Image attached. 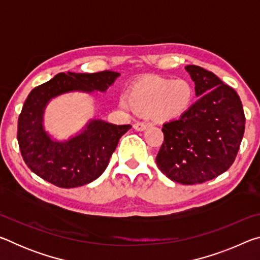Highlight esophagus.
Instances as JSON below:
<instances>
[{
  "label": "esophagus",
  "mask_w": 260,
  "mask_h": 260,
  "mask_svg": "<svg viewBox=\"0 0 260 260\" xmlns=\"http://www.w3.org/2000/svg\"><path fill=\"white\" fill-rule=\"evenodd\" d=\"M149 126L150 125H149L148 122H144V121H138L133 125L134 129H136V131H144V129H147Z\"/></svg>",
  "instance_id": "obj_1"
}]
</instances>
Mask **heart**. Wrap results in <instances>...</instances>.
<instances>
[{"label":"heart","mask_w":260,"mask_h":260,"mask_svg":"<svg viewBox=\"0 0 260 260\" xmlns=\"http://www.w3.org/2000/svg\"><path fill=\"white\" fill-rule=\"evenodd\" d=\"M193 90L190 83L178 79L147 77L132 86L127 96L120 99L121 107L141 113H153L160 119L178 118L190 107Z\"/></svg>","instance_id":"obj_1"}]
</instances>
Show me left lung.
Instances as JSON below:
<instances>
[{
    "label": "left lung",
    "mask_w": 260,
    "mask_h": 260,
    "mask_svg": "<svg viewBox=\"0 0 260 260\" xmlns=\"http://www.w3.org/2000/svg\"><path fill=\"white\" fill-rule=\"evenodd\" d=\"M186 70L200 98L179 119L162 125L158 169L172 181L203 183L230 169L240 149L245 116L236 91L196 65Z\"/></svg>",
    "instance_id": "1"
}]
</instances>
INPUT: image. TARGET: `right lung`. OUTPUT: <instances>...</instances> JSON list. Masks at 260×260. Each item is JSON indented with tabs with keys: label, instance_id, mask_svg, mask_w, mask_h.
<instances>
[{
	"label": "right lung",
	"instance_id": "obj_1",
	"mask_svg": "<svg viewBox=\"0 0 260 260\" xmlns=\"http://www.w3.org/2000/svg\"><path fill=\"white\" fill-rule=\"evenodd\" d=\"M120 74L58 73L28 94L18 118L19 149L28 169L46 181L60 188L87 184L102 174L122 135L131 125H113L91 120L81 134L65 142L52 141L42 126L48 101L68 91H105Z\"/></svg>",
	"mask_w": 260,
	"mask_h": 260
}]
</instances>
